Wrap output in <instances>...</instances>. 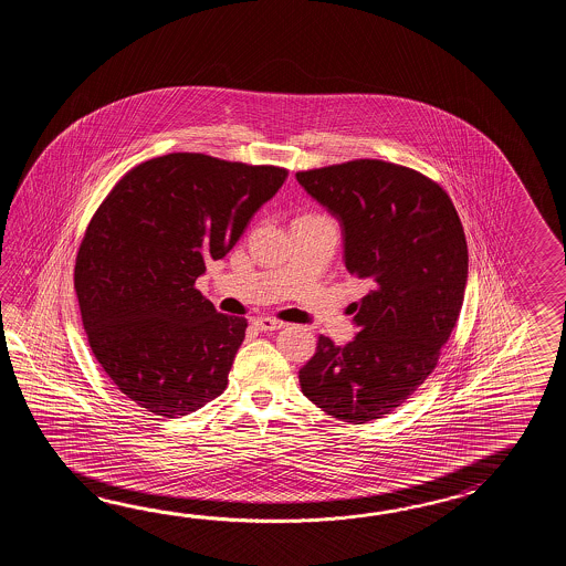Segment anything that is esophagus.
<instances>
[{"label": "esophagus", "mask_w": 566, "mask_h": 566, "mask_svg": "<svg viewBox=\"0 0 566 566\" xmlns=\"http://www.w3.org/2000/svg\"><path fill=\"white\" fill-rule=\"evenodd\" d=\"M254 327L259 329V332H275V329H281L283 327V322H277V319H273V317H256L253 322Z\"/></svg>", "instance_id": "34e87169"}]
</instances>
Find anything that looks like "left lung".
<instances>
[{
	"label": "left lung",
	"mask_w": 566,
	"mask_h": 566,
	"mask_svg": "<svg viewBox=\"0 0 566 566\" xmlns=\"http://www.w3.org/2000/svg\"><path fill=\"white\" fill-rule=\"evenodd\" d=\"M336 218L344 265L368 293L352 303L356 337L319 336L301 392L339 421L380 419L433 373L458 324L468 242L446 190L415 169L356 159L295 174Z\"/></svg>",
	"instance_id": "obj_1"
}]
</instances>
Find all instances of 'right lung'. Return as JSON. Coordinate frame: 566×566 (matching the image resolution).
Wrapping results in <instances>:
<instances>
[{
  "label": "right lung",
  "instance_id": "1",
  "mask_svg": "<svg viewBox=\"0 0 566 566\" xmlns=\"http://www.w3.org/2000/svg\"><path fill=\"white\" fill-rule=\"evenodd\" d=\"M287 169L169 154L133 168L98 206L74 289L96 360L120 392L161 417L222 395L247 329L193 287Z\"/></svg>",
  "mask_w": 566,
  "mask_h": 566
}]
</instances>
